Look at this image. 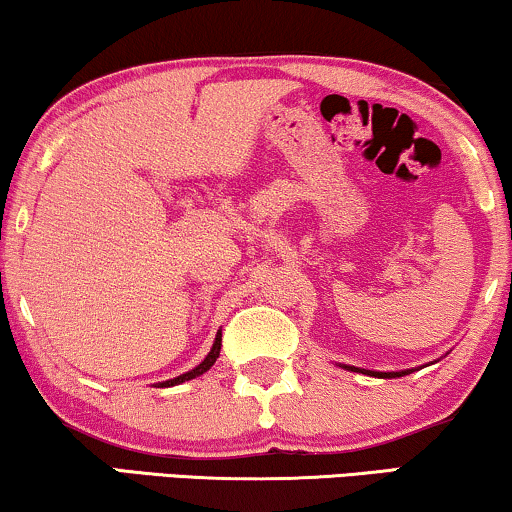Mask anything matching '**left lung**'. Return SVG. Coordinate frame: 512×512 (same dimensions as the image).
<instances>
[{"instance_id":"obj_1","label":"left lung","mask_w":512,"mask_h":512,"mask_svg":"<svg viewBox=\"0 0 512 512\" xmlns=\"http://www.w3.org/2000/svg\"><path fill=\"white\" fill-rule=\"evenodd\" d=\"M342 368H347V370H354V373H363V375H373V377H403V375H408V370H398V373H377V370H363V368H354V366H342Z\"/></svg>"}]
</instances>
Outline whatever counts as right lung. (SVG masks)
I'll list each match as a JSON object with an SVG mask.
<instances>
[{"mask_svg":"<svg viewBox=\"0 0 512 512\" xmlns=\"http://www.w3.org/2000/svg\"><path fill=\"white\" fill-rule=\"evenodd\" d=\"M219 352H221V331L216 333V338H214V345H212V349H209V354L205 356V361H202L200 366H195L193 370H188V373H184V375L174 377V380L158 382V387H174V384L188 382V380H193V377H198V375H202V373H207V370L212 368L214 363H216V359H219Z\"/></svg>","mask_w":512,"mask_h":512,"instance_id":"obj_1","label":"right lung"}]
</instances>
